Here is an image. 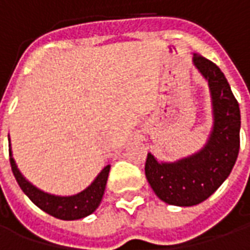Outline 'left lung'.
Instances as JSON below:
<instances>
[{
  "instance_id": "8db88e82",
  "label": "left lung",
  "mask_w": 250,
  "mask_h": 250,
  "mask_svg": "<svg viewBox=\"0 0 250 250\" xmlns=\"http://www.w3.org/2000/svg\"><path fill=\"white\" fill-rule=\"evenodd\" d=\"M193 64L209 84L214 120L209 139L202 150L177 162L159 163L148 152L145 165L154 193L175 206H193L209 198L229 177L240 150V107L225 75L197 53Z\"/></svg>"
}]
</instances>
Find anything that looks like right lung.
<instances>
[{
    "instance_id": "obj_1",
    "label": "right lung",
    "mask_w": 250,
    "mask_h": 250,
    "mask_svg": "<svg viewBox=\"0 0 250 250\" xmlns=\"http://www.w3.org/2000/svg\"><path fill=\"white\" fill-rule=\"evenodd\" d=\"M9 155H10L12 171H13L14 178L17 181V184L20 185L21 190L29 197L30 201L36 206H39L41 210H44L45 213L51 214L52 217H56L59 220L64 221L80 220V218L92 214L102 202L105 185H107L109 168H111L109 165H107L99 173L98 177L87 188H84L83 191L75 194V195L62 197V195H53V194L45 193V191L33 186L22 174L20 173L19 167H17V165L12 157L10 148H9Z\"/></svg>"
}]
</instances>
